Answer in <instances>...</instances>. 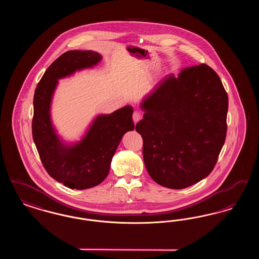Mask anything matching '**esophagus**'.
<instances>
[{"mask_svg": "<svg viewBox=\"0 0 259 259\" xmlns=\"http://www.w3.org/2000/svg\"><path fill=\"white\" fill-rule=\"evenodd\" d=\"M141 119V113L139 111H135L133 112V121L137 123Z\"/></svg>", "mask_w": 259, "mask_h": 259, "instance_id": "34e87169", "label": "esophagus"}]
</instances>
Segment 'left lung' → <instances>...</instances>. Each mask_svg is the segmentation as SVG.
<instances>
[{
	"mask_svg": "<svg viewBox=\"0 0 259 259\" xmlns=\"http://www.w3.org/2000/svg\"><path fill=\"white\" fill-rule=\"evenodd\" d=\"M136 131L143 138L148 175L158 185L182 189L208 177L227 131L228 96L206 64L164 77L141 103Z\"/></svg>",
	"mask_w": 259,
	"mask_h": 259,
	"instance_id": "1",
	"label": "left lung"
}]
</instances>
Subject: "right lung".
Returning <instances> with one entry per match:
<instances>
[{
    "label": "right lung",
    "instance_id": "obj_1",
    "mask_svg": "<svg viewBox=\"0 0 259 259\" xmlns=\"http://www.w3.org/2000/svg\"><path fill=\"white\" fill-rule=\"evenodd\" d=\"M102 56L92 50H70L53 62L37 83L34 95L32 133L41 163L58 183L72 189H87L101 184L124 134L134 130L131 106L100 114L77 143L67 145L56 134L50 106L58 79L92 68Z\"/></svg>",
    "mask_w": 259,
    "mask_h": 259
}]
</instances>
